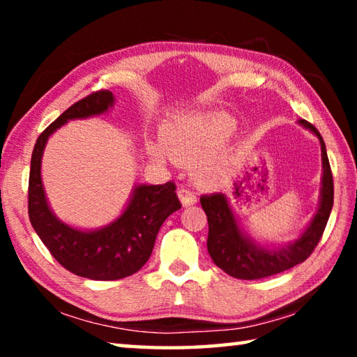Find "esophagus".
I'll return each mask as SVG.
<instances>
[{
	"mask_svg": "<svg viewBox=\"0 0 357 357\" xmlns=\"http://www.w3.org/2000/svg\"><path fill=\"white\" fill-rule=\"evenodd\" d=\"M178 197H179V200H181V203L184 204V206H192V204L197 203V195H195V193L190 192V190H187V189H179L178 190Z\"/></svg>",
	"mask_w": 357,
	"mask_h": 357,
	"instance_id": "1",
	"label": "esophagus"
}]
</instances>
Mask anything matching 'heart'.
Masks as SVG:
<instances>
[{
  "label": "heart",
  "instance_id": "1",
  "mask_svg": "<svg viewBox=\"0 0 357 357\" xmlns=\"http://www.w3.org/2000/svg\"><path fill=\"white\" fill-rule=\"evenodd\" d=\"M236 130V121L222 112H204L184 114L172 121L162 130L160 142H148L146 151L151 159L165 164L170 159L183 164L206 155L195 164V176L211 183L217 178L223 167L228 164L229 153L222 151L219 154L208 155L225 143Z\"/></svg>",
  "mask_w": 357,
  "mask_h": 357
}]
</instances>
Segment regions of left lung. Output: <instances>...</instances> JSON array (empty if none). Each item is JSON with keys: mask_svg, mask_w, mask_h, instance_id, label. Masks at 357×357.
I'll return each mask as SVG.
<instances>
[{"mask_svg": "<svg viewBox=\"0 0 357 357\" xmlns=\"http://www.w3.org/2000/svg\"><path fill=\"white\" fill-rule=\"evenodd\" d=\"M298 124L312 132L321 144V187L315 214L302 233L287 244H266L253 239L241 227L239 219L225 193H213L200 198L206 213L209 233L208 252L215 266L236 279L255 280L283 273L305 261L315 249L326 228L334 203V183L326 153V144L319 132L310 123L299 119Z\"/></svg>", "mask_w": 357, "mask_h": 357, "instance_id": "8db88e82", "label": "left lung"}]
</instances>
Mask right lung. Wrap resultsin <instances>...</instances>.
I'll return each instance as SVG.
<instances>
[{
  "label": "right lung",
  "instance_id": "add662e5",
  "mask_svg": "<svg viewBox=\"0 0 357 357\" xmlns=\"http://www.w3.org/2000/svg\"><path fill=\"white\" fill-rule=\"evenodd\" d=\"M114 102L112 91H99L69 107L39 135L29 170L28 214L34 231L59 264L91 280H118L140 271L153 253L162 223L181 209L174 184L167 183L135 184L121 214L99 228L69 225L53 213L42 183L48 138L69 121L108 113Z\"/></svg>",
  "mask_w": 357,
  "mask_h": 357
}]
</instances>
